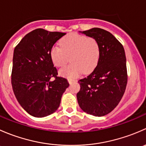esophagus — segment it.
<instances>
[{"label":"esophagus","instance_id":"34e87169","mask_svg":"<svg viewBox=\"0 0 146 146\" xmlns=\"http://www.w3.org/2000/svg\"><path fill=\"white\" fill-rule=\"evenodd\" d=\"M68 81L69 83L70 84V83H72V82L76 81V80H73V79H71V78H68Z\"/></svg>","mask_w":146,"mask_h":146}]
</instances>
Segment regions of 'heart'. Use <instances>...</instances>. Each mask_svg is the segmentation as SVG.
<instances>
[{"label":"heart","mask_w":146,"mask_h":146,"mask_svg":"<svg viewBox=\"0 0 146 146\" xmlns=\"http://www.w3.org/2000/svg\"><path fill=\"white\" fill-rule=\"evenodd\" d=\"M61 46L54 45L50 51L53 63L63 67L69 61L71 64L59 70L61 76L75 78L82 71L88 73L94 70L100 57V46L96 39L72 34L63 38Z\"/></svg>","instance_id":"obj_1"}]
</instances>
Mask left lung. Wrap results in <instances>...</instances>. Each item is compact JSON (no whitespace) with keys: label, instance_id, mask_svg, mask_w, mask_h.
<instances>
[{"label":"left lung","instance_id":"8db88e82","mask_svg":"<svg viewBox=\"0 0 146 146\" xmlns=\"http://www.w3.org/2000/svg\"><path fill=\"white\" fill-rule=\"evenodd\" d=\"M81 33L98 41L100 57L93 71L78 81V102L85 112L102 117L118 105L126 90L128 76L124 48L112 34L101 28Z\"/></svg>","mask_w":146,"mask_h":146}]
</instances>
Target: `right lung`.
<instances>
[{"instance_id":"obj_1","label":"right lung","mask_w":146,"mask_h":146,"mask_svg":"<svg viewBox=\"0 0 146 146\" xmlns=\"http://www.w3.org/2000/svg\"><path fill=\"white\" fill-rule=\"evenodd\" d=\"M65 35L36 29L27 34L14 49L13 92L21 107L35 117H44L56 111L69 86L66 78L57 76L50 56L51 47Z\"/></svg>"}]
</instances>
